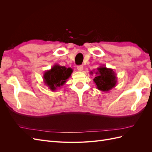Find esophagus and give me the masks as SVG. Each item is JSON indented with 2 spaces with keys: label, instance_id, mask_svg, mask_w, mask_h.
Here are the masks:
<instances>
[{
  "label": "esophagus",
  "instance_id": "obj_1",
  "mask_svg": "<svg viewBox=\"0 0 152 152\" xmlns=\"http://www.w3.org/2000/svg\"><path fill=\"white\" fill-rule=\"evenodd\" d=\"M83 68H84V66L82 65H80V66H77V70L79 72H82V70H83Z\"/></svg>",
  "mask_w": 152,
  "mask_h": 152
}]
</instances>
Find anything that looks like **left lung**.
<instances>
[{"mask_svg": "<svg viewBox=\"0 0 152 152\" xmlns=\"http://www.w3.org/2000/svg\"><path fill=\"white\" fill-rule=\"evenodd\" d=\"M90 73L93 74V72L91 71ZM95 74L96 77L93 81L96 85V88L98 90L108 92L115 87L117 82V77L113 69L107 68L105 66H101L96 69Z\"/></svg>", "mask_w": 152, "mask_h": 152, "instance_id": "1", "label": "left lung"}]
</instances>
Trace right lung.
Returning a JSON list of instances; mask_svg holds the SVG:
<instances>
[{"instance_id":"1","label":"right lung","mask_w":152,"mask_h":152,"mask_svg":"<svg viewBox=\"0 0 152 152\" xmlns=\"http://www.w3.org/2000/svg\"><path fill=\"white\" fill-rule=\"evenodd\" d=\"M73 72L71 68H66L56 64L49 70L45 72L43 80L45 86L51 91H56L58 87L63 86Z\"/></svg>"}]
</instances>
